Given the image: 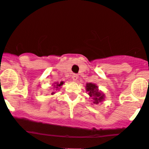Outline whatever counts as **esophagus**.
<instances>
[{
    "label": "esophagus",
    "mask_w": 149,
    "mask_h": 149,
    "mask_svg": "<svg viewBox=\"0 0 149 149\" xmlns=\"http://www.w3.org/2000/svg\"><path fill=\"white\" fill-rule=\"evenodd\" d=\"M72 79H73V80L74 81H76L78 80V75L76 74H73V76H72Z\"/></svg>",
    "instance_id": "1"
}]
</instances>
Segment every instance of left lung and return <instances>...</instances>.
<instances>
[{
  "mask_svg": "<svg viewBox=\"0 0 149 149\" xmlns=\"http://www.w3.org/2000/svg\"><path fill=\"white\" fill-rule=\"evenodd\" d=\"M86 91L88 92L90 97L93 99V103L99 104L104 100V95L98 90V86L93 83H87Z\"/></svg>",
  "mask_w": 149,
  "mask_h": 149,
  "instance_id": "left-lung-1",
  "label": "left lung"
}]
</instances>
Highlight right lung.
<instances>
[{
    "mask_svg": "<svg viewBox=\"0 0 149 149\" xmlns=\"http://www.w3.org/2000/svg\"><path fill=\"white\" fill-rule=\"evenodd\" d=\"M63 84H64V81H61V82H60V83H58V82L55 83V84H54V87H55V88H60V87H61ZM52 94H54V93H52Z\"/></svg>",
    "mask_w": 149,
    "mask_h": 149,
    "instance_id": "add662e5",
    "label": "right lung"
}]
</instances>
